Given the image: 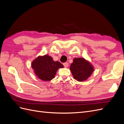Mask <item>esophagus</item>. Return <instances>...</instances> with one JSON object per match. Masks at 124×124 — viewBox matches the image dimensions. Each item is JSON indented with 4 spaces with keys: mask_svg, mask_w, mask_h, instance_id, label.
Segmentation results:
<instances>
[{
    "mask_svg": "<svg viewBox=\"0 0 124 124\" xmlns=\"http://www.w3.org/2000/svg\"><path fill=\"white\" fill-rule=\"evenodd\" d=\"M63 65L65 67H67L69 65V63H68V62H64L63 63Z\"/></svg>",
    "mask_w": 124,
    "mask_h": 124,
    "instance_id": "esophagus-1",
    "label": "esophagus"
}]
</instances>
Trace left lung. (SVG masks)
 <instances>
[{"label":"left lung","mask_w":124,"mask_h":124,"mask_svg":"<svg viewBox=\"0 0 124 124\" xmlns=\"http://www.w3.org/2000/svg\"><path fill=\"white\" fill-rule=\"evenodd\" d=\"M70 69L74 79L80 82L87 80L93 71L92 65L83 58H75Z\"/></svg>","instance_id":"left-lung-1"}]
</instances>
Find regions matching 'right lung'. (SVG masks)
I'll use <instances>...</instances> for the list:
<instances>
[{
    "label": "right lung",
    "mask_w": 124,
    "mask_h": 124,
    "mask_svg": "<svg viewBox=\"0 0 124 124\" xmlns=\"http://www.w3.org/2000/svg\"><path fill=\"white\" fill-rule=\"evenodd\" d=\"M31 67L40 79L48 81L55 78L56 71L59 68H63V66L58 61H54L51 56L46 55L35 59L32 62Z\"/></svg>",
    "instance_id": "1"
}]
</instances>
